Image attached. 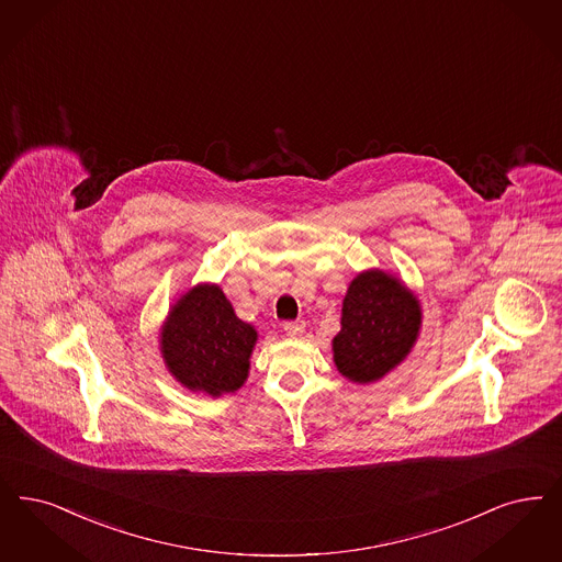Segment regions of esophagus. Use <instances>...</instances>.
<instances>
[{
	"label": "esophagus",
	"instance_id": "1",
	"mask_svg": "<svg viewBox=\"0 0 562 562\" xmlns=\"http://www.w3.org/2000/svg\"><path fill=\"white\" fill-rule=\"evenodd\" d=\"M284 333H286L289 337H303V333H305V322H303V319L286 322V324H284Z\"/></svg>",
	"mask_w": 562,
	"mask_h": 562
}]
</instances>
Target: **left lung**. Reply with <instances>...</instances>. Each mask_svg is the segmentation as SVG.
I'll return each instance as SVG.
<instances>
[{"instance_id": "left-lung-1", "label": "left lung", "mask_w": 562, "mask_h": 562, "mask_svg": "<svg viewBox=\"0 0 562 562\" xmlns=\"http://www.w3.org/2000/svg\"><path fill=\"white\" fill-rule=\"evenodd\" d=\"M420 328V299L400 276L376 268L360 271L342 299L333 360L347 381H381L412 353Z\"/></svg>"}]
</instances>
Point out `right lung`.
I'll list each match as a JSON object with an SVG mask.
<instances>
[{
  "label": "right lung",
  "instance_id": "1",
  "mask_svg": "<svg viewBox=\"0 0 562 562\" xmlns=\"http://www.w3.org/2000/svg\"><path fill=\"white\" fill-rule=\"evenodd\" d=\"M255 345V326L236 315L213 282H201L176 299L158 333L169 374L183 389L209 397L236 393L247 382Z\"/></svg>",
  "mask_w": 562,
  "mask_h": 562
}]
</instances>
